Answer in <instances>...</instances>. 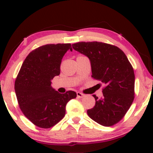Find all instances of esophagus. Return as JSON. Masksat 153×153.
<instances>
[{"label": "esophagus", "mask_w": 153, "mask_h": 153, "mask_svg": "<svg viewBox=\"0 0 153 153\" xmlns=\"http://www.w3.org/2000/svg\"><path fill=\"white\" fill-rule=\"evenodd\" d=\"M76 95H77V97H78L79 98H82L85 96L84 94L81 93H80V92H77Z\"/></svg>", "instance_id": "esophagus-1"}]
</instances>
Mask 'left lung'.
<instances>
[{"mask_svg": "<svg viewBox=\"0 0 153 153\" xmlns=\"http://www.w3.org/2000/svg\"><path fill=\"white\" fill-rule=\"evenodd\" d=\"M72 47L89 58L92 77L104 85L102 98L93 95L95 105L88 115L103 126L116 124L134 99V72L128 58L118 47L99 42H81Z\"/></svg>", "mask_w": 153, "mask_h": 153, "instance_id": "1", "label": "left lung"}]
</instances>
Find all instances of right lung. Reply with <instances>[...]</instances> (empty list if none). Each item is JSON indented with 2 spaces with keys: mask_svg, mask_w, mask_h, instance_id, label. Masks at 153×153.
<instances>
[{
  "mask_svg": "<svg viewBox=\"0 0 153 153\" xmlns=\"http://www.w3.org/2000/svg\"><path fill=\"white\" fill-rule=\"evenodd\" d=\"M71 44L46 45L30 52L23 62L14 83L19 106L33 124L48 129L65 115V106L76 98L74 91L61 94L51 86V79L60 73V64Z\"/></svg>",
  "mask_w": 153,
  "mask_h": 153,
  "instance_id": "obj_1",
  "label": "right lung"
}]
</instances>
